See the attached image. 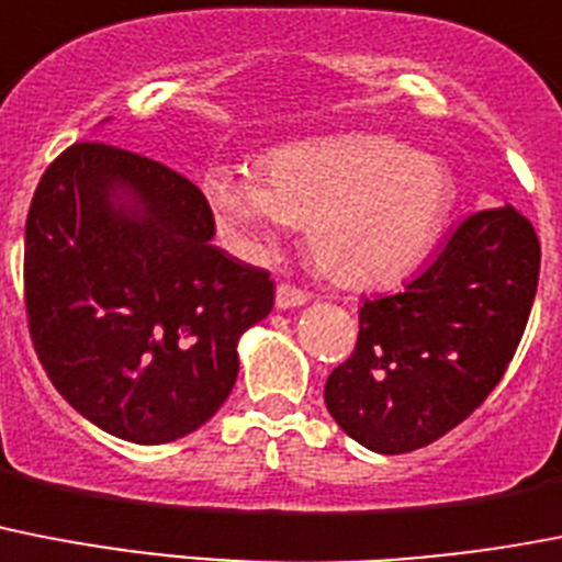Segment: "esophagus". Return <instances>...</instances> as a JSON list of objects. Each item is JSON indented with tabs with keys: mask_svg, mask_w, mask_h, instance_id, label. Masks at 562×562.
I'll use <instances>...</instances> for the list:
<instances>
[{
	"mask_svg": "<svg viewBox=\"0 0 562 562\" xmlns=\"http://www.w3.org/2000/svg\"><path fill=\"white\" fill-rule=\"evenodd\" d=\"M306 299H310V295L295 284H278L276 290V304L281 306V310H292V306L306 304Z\"/></svg>",
	"mask_w": 562,
	"mask_h": 562,
	"instance_id": "esophagus-1",
	"label": "esophagus"
}]
</instances>
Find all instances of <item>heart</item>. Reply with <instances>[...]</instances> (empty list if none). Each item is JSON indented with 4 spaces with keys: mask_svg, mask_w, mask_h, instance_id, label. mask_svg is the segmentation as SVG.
<instances>
[{
    "mask_svg": "<svg viewBox=\"0 0 562 562\" xmlns=\"http://www.w3.org/2000/svg\"><path fill=\"white\" fill-rule=\"evenodd\" d=\"M218 222L244 247L270 249L278 233L306 227L324 276L378 286L424 261L452 210L454 181L440 158L386 136L299 144L256 172L215 167L204 181Z\"/></svg>",
    "mask_w": 562,
    "mask_h": 562,
    "instance_id": "obj_1",
    "label": "heart"
}]
</instances>
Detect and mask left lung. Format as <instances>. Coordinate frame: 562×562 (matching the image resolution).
I'll return each instance as SVG.
<instances>
[{"label":"left lung","instance_id":"left-lung-1","mask_svg":"<svg viewBox=\"0 0 562 562\" xmlns=\"http://www.w3.org/2000/svg\"><path fill=\"white\" fill-rule=\"evenodd\" d=\"M540 276L535 227L512 204L460 222L395 295L358 310V344L324 386L329 415L381 454L415 452L472 415L501 383Z\"/></svg>","mask_w":562,"mask_h":562}]
</instances>
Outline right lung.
<instances>
[{
  "instance_id": "right-lung-1",
  "label": "right lung",
  "mask_w": 562,
  "mask_h": 562,
  "mask_svg": "<svg viewBox=\"0 0 562 562\" xmlns=\"http://www.w3.org/2000/svg\"><path fill=\"white\" fill-rule=\"evenodd\" d=\"M193 181L104 142L42 176L25 224L33 349L79 415L131 443L207 424L238 378V338L267 318L270 272L210 244Z\"/></svg>"
}]
</instances>
